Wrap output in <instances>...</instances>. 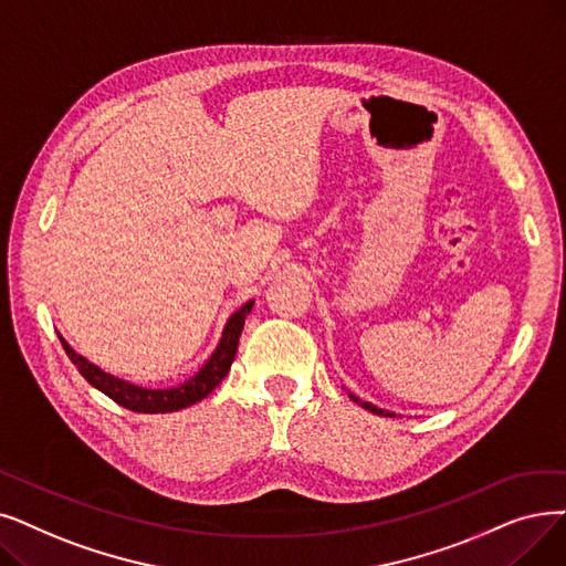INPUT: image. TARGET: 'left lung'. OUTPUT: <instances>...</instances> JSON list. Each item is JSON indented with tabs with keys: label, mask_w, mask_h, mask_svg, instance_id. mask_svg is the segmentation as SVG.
Here are the masks:
<instances>
[{
	"label": "left lung",
	"mask_w": 566,
	"mask_h": 566,
	"mask_svg": "<svg viewBox=\"0 0 566 566\" xmlns=\"http://www.w3.org/2000/svg\"><path fill=\"white\" fill-rule=\"evenodd\" d=\"M349 398L354 400V402H358L363 409H367V411H373V413H377V416H396V413H392V411H386V409H379V407H375L373 402H363L360 398H356L354 396V392H349Z\"/></svg>",
	"instance_id": "8db88e82"
}]
</instances>
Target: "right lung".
I'll list each match as a JSON object with an SVG mask.
<instances>
[{
    "mask_svg": "<svg viewBox=\"0 0 566 566\" xmlns=\"http://www.w3.org/2000/svg\"><path fill=\"white\" fill-rule=\"evenodd\" d=\"M252 305H254V301L244 303L238 312L231 314V318L224 326L222 339H219L217 349L206 360V365L193 377H189L185 384L174 386V388H145V386H136V384L125 381L119 377H113V375L104 373L99 365H94L85 356L73 352L71 344L62 335H60V342H62L66 356L71 358V363L76 365L78 373L87 379V384H92L96 390H102L104 396H108L113 402L127 407L132 411H138V413H168V411H178V409L201 402L219 386V381L227 377V373L231 370V363L235 358V352H238V339H240V333L244 326V318H248V314L252 312Z\"/></svg>",
    "mask_w": 566,
    "mask_h": 566,
    "instance_id": "right-lung-1",
    "label": "right lung"
}]
</instances>
